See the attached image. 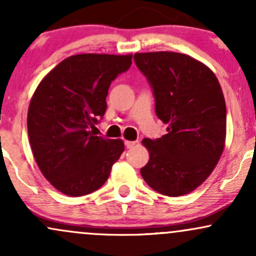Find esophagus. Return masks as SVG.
I'll return each instance as SVG.
<instances>
[{"instance_id":"obj_1","label":"esophagus","mask_w":256,"mask_h":256,"mask_svg":"<svg viewBox=\"0 0 256 256\" xmlns=\"http://www.w3.org/2000/svg\"><path fill=\"white\" fill-rule=\"evenodd\" d=\"M125 146L126 148H134V146H136V142H134V140H125Z\"/></svg>"}]
</instances>
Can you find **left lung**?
I'll use <instances>...</instances> for the list:
<instances>
[{"label":"left lung","instance_id":"1","mask_svg":"<svg viewBox=\"0 0 256 256\" xmlns=\"http://www.w3.org/2000/svg\"><path fill=\"white\" fill-rule=\"evenodd\" d=\"M148 78L165 136L142 144L149 161L140 168L146 183L162 195L183 196L216 168L225 148L226 104L214 72L201 61L173 52H136Z\"/></svg>","mask_w":256,"mask_h":256}]
</instances>
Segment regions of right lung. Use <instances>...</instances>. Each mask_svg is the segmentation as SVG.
I'll return each mask as SVG.
<instances>
[{
  "instance_id": "1",
  "label": "right lung",
  "mask_w": 256,
  "mask_h": 256,
  "mask_svg": "<svg viewBox=\"0 0 256 256\" xmlns=\"http://www.w3.org/2000/svg\"><path fill=\"white\" fill-rule=\"evenodd\" d=\"M132 54H78L64 58L34 90L28 140L42 174L55 189L78 198L100 189L124 152L122 140L95 136L107 110L112 80L131 66Z\"/></svg>"
}]
</instances>
